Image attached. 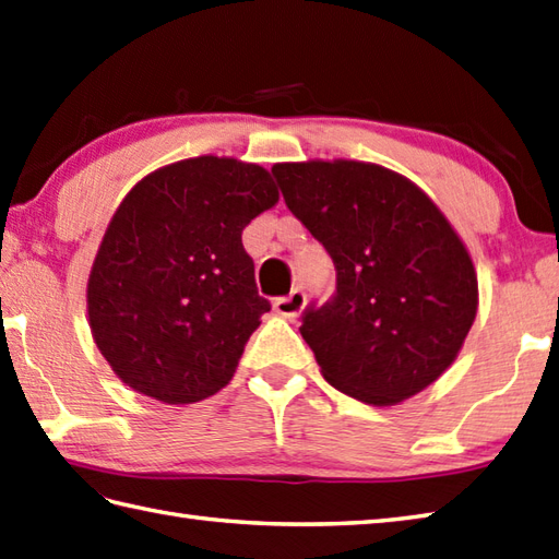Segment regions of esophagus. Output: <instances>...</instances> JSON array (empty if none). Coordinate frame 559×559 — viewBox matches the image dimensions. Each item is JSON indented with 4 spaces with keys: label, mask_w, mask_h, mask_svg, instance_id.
Masks as SVG:
<instances>
[{
    "label": "esophagus",
    "mask_w": 559,
    "mask_h": 559,
    "mask_svg": "<svg viewBox=\"0 0 559 559\" xmlns=\"http://www.w3.org/2000/svg\"><path fill=\"white\" fill-rule=\"evenodd\" d=\"M305 302H307V297H305V290L302 288H293L288 295H283V297H276V302H274V307H276V311L281 317H288V319H295L297 314H300V311L305 309Z\"/></svg>",
    "instance_id": "1"
}]
</instances>
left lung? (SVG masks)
<instances>
[{
    "instance_id": "obj_1",
    "label": "left lung",
    "mask_w": 559,
    "mask_h": 559,
    "mask_svg": "<svg viewBox=\"0 0 559 559\" xmlns=\"http://www.w3.org/2000/svg\"><path fill=\"white\" fill-rule=\"evenodd\" d=\"M271 174L335 266L333 295L311 300L300 326L323 379L369 405L424 391L476 317L474 264L448 218L376 164H276Z\"/></svg>"
}]
</instances>
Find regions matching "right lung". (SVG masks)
Wrapping results in <instances>:
<instances>
[{
    "label": "right lung",
    "instance_id": "obj_1",
    "mask_svg": "<svg viewBox=\"0 0 559 559\" xmlns=\"http://www.w3.org/2000/svg\"><path fill=\"white\" fill-rule=\"evenodd\" d=\"M278 200L262 166L186 159L142 178L104 233L87 314L104 359L168 405L218 393L271 309L242 228Z\"/></svg>",
    "mask_w": 559,
    "mask_h": 559
}]
</instances>
